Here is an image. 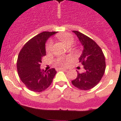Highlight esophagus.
<instances>
[{
	"label": "esophagus",
	"mask_w": 121,
	"mask_h": 121,
	"mask_svg": "<svg viewBox=\"0 0 121 121\" xmlns=\"http://www.w3.org/2000/svg\"><path fill=\"white\" fill-rule=\"evenodd\" d=\"M59 70H63V71H66L67 70V69H65V68H58Z\"/></svg>",
	"instance_id": "esophagus-1"
}]
</instances>
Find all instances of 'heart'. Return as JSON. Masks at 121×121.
Masks as SVG:
<instances>
[{"instance_id": "1", "label": "heart", "mask_w": 121, "mask_h": 121, "mask_svg": "<svg viewBox=\"0 0 121 121\" xmlns=\"http://www.w3.org/2000/svg\"><path fill=\"white\" fill-rule=\"evenodd\" d=\"M56 37L59 39L62 42L64 43L66 45H71V43L73 42L74 37L71 35L69 33H62V34H58L56 36ZM53 47V42L51 40H48L47 43L45 45V50L47 53H50ZM70 60L69 58H64V57H60V58L57 59L55 61V65L57 67H63V66L66 65L68 62Z\"/></svg>"}]
</instances>
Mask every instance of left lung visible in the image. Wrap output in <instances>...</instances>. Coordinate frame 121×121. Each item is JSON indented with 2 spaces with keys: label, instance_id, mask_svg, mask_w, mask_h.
Returning a JSON list of instances; mask_svg holds the SVG:
<instances>
[{
  "label": "left lung",
  "instance_id": "left-lung-1",
  "mask_svg": "<svg viewBox=\"0 0 121 121\" xmlns=\"http://www.w3.org/2000/svg\"><path fill=\"white\" fill-rule=\"evenodd\" d=\"M84 46L79 62L84 71L78 72V76L71 81L73 85L82 90L93 88L100 82L105 70V59L102 50L93 39L78 31H73Z\"/></svg>",
  "mask_w": 121,
  "mask_h": 121
}]
</instances>
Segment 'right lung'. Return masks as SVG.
Returning a JSON list of instances; mask_svg holds the SVG:
<instances>
[{"label": "right lung", "instance_id": "add662e5", "mask_svg": "<svg viewBox=\"0 0 121 121\" xmlns=\"http://www.w3.org/2000/svg\"><path fill=\"white\" fill-rule=\"evenodd\" d=\"M57 32L43 31L29 40L19 53L17 69L19 76L30 90L41 92L48 88L56 74L54 68L40 69L42 59L46 55L45 42Z\"/></svg>", "mask_w": 121, "mask_h": 121}]
</instances>
